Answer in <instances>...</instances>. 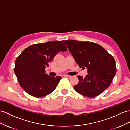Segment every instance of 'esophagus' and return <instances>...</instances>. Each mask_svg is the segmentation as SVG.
Instances as JSON below:
<instances>
[{"label":"esophagus","mask_w":130,"mask_h":130,"mask_svg":"<svg viewBox=\"0 0 130 130\" xmlns=\"http://www.w3.org/2000/svg\"><path fill=\"white\" fill-rule=\"evenodd\" d=\"M64 76L65 77H67V78H71V77H72L71 76H70V75H65Z\"/></svg>","instance_id":"obj_1"}]
</instances>
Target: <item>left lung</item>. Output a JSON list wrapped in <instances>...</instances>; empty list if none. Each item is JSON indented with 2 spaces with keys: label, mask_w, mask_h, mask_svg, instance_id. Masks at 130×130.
<instances>
[{
  "label": "left lung",
  "mask_w": 130,
  "mask_h": 130,
  "mask_svg": "<svg viewBox=\"0 0 130 130\" xmlns=\"http://www.w3.org/2000/svg\"><path fill=\"white\" fill-rule=\"evenodd\" d=\"M71 53L76 63L82 69H87L85 78L78 76L79 82L75 90L87 97H94L104 91L116 74L114 58L95 43L74 40L63 41Z\"/></svg>",
  "instance_id": "8db88e82"
}]
</instances>
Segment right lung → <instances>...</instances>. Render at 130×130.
I'll use <instances>...</instances> for the list:
<instances>
[{
    "instance_id": "add662e5",
    "label": "right lung",
    "mask_w": 130,
    "mask_h": 130,
    "mask_svg": "<svg viewBox=\"0 0 130 130\" xmlns=\"http://www.w3.org/2000/svg\"><path fill=\"white\" fill-rule=\"evenodd\" d=\"M67 51L61 41L33 44L25 49L15 61V74L21 87L33 97H44L54 90L60 76H49L45 69L59 52Z\"/></svg>"
}]
</instances>
